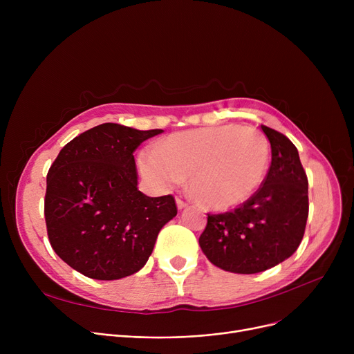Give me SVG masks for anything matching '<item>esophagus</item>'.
Wrapping results in <instances>:
<instances>
[{"label": "esophagus", "mask_w": 354, "mask_h": 354, "mask_svg": "<svg viewBox=\"0 0 354 354\" xmlns=\"http://www.w3.org/2000/svg\"><path fill=\"white\" fill-rule=\"evenodd\" d=\"M176 205H178V209H183L185 207H188V202H185L180 198H176Z\"/></svg>", "instance_id": "esophagus-1"}]
</instances>
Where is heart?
I'll return each instance as SVG.
<instances>
[{
  "label": "heart",
  "mask_w": 354,
  "mask_h": 354,
  "mask_svg": "<svg viewBox=\"0 0 354 354\" xmlns=\"http://www.w3.org/2000/svg\"><path fill=\"white\" fill-rule=\"evenodd\" d=\"M139 165L159 189H169L189 175L191 189L201 203L228 209L247 201L263 183L270 145L255 127H203L169 136L155 152L142 153Z\"/></svg>",
  "instance_id": "obj_1"
}]
</instances>
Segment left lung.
Returning <instances> with one entry per match:
<instances>
[{"mask_svg":"<svg viewBox=\"0 0 354 354\" xmlns=\"http://www.w3.org/2000/svg\"><path fill=\"white\" fill-rule=\"evenodd\" d=\"M271 165L259 189L238 208L208 214L199 245L230 272L255 274L283 263L299 248L308 216V180L294 143L261 124Z\"/></svg>","mask_w":354,"mask_h":354,"instance_id":"1","label":"left lung"}]
</instances>
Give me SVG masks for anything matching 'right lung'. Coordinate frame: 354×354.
I'll return each instance as SVG.
<instances>
[{
    "label": "right lung",
    "mask_w": 354,
    "mask_h": 354,
    "mask_svg": "<svg viewBox=\"0 0 354 354\" xmlns=\"http://www.w3.org/2000/svg\"><path fill=\"white\" fill-rule=\"evenodd\" d=\"M163 130L103 123L68 142L47 174L44 216L50 244L66 264L93 280H119L151 257L176 214L172 195L138 189L133 152Z\"/></svg>",
    "instance_id": "1"
}]
</instances>
